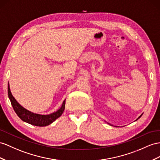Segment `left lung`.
<instances>
[{
  "instance_id": "obj_1",
  "label": "left lung",
  "mask_w": 160,
  "mask_h": 160,
  "mask_svg": "<svg viewBox=\"0 0 160 160\" xmlns=\"http://www.w3.org/2000/svg\"><path fill=\"white\" fill-rule=\"evenodd\" d=\"M141 116H142V114H141V116H139V117H138V118H137V120H138V119H139V118H141Z\"/></svg>"
}]
</instances>
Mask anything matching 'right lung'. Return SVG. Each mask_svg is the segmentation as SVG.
I'll return each mask as SVG.
<instances>
[{
	"label": "right lung",
	"instance_id": "right-lung-1",
	"mask_svg": "<svg viewBox=\"0 0 160 160\" xmlns=\"http://www.w3.org/2000/svg\"><path fill=\"white\" fill-rule=\"evenodd\" d=\"M8 96H9L14 111L17 113V115L19 116L20 119L23 122L28 123V124L36 126H46L51 124V123H52L56 119L62 115L65 109V101H63L62 106H61L59 109L54 113L49 114V115H41V114L34 113L28 111V109L22 107L16 101L14 97L12 95L9 88V84H8Z\"/></svg>",
	"mask_w": 160,
	"mask_h": 160
}]
</instances>
